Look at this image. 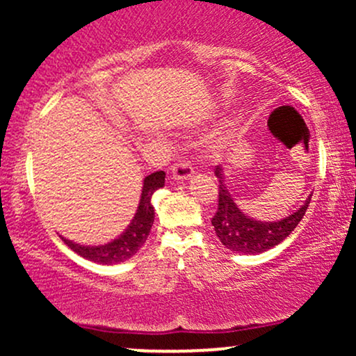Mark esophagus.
<instances>
[{
	"instance_id": "obj_1",
	"label": "esophagus",
	"mask_w": 356,
	"mask_h": 356,
	"mask_svg": "<svg viewBox=\"0 0 356 356\" xmlns=\"http://www.w3.org/2000/svg\"><path fill=\"white\" fill-rule=\"evenodd\" d=\"M192 174H194V169H192L189 162L181 161L172 165V177L175 181H186V179L192 177Z\"/></svg>"
}]
</instances>
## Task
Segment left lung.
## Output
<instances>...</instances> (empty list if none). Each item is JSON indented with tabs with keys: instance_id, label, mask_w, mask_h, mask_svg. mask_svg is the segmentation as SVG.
Here are the masks:
<instances>
[{
	"instance_id": "left-lung-1",
	"label": "left lung",
	"mask_w": 356,
	"mask_h": 356,
	"mask_svg": "<svg viewBox=\"0 0 356 356\" xmlns=\"http://www.w3.org/2000/svg\"><path fill=\"white\" fill-rule=\"evenodd\" d=\"M214 174L219 179V204L211 222L220 243L229 251L241 252V254H259L277 246L281 241L288 238L303 219L313 195L309 194L300 209L283 219L273 220V222L256 220L244 214L238 207L234 194H231L224 184L222 167L216 165Z\"/></svg>"
}]
</instances>
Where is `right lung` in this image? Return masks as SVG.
<instances>
[{"label": "right lung", "instance_id": "right-lung-1", "mask_svg": "<svg viewBox=\"0 0 356 356\" xmlns=\"http://www.w3.org/2000/svg\"><path fill=\"white\" fill-rule=\"evenodd\" d=\"M165 184V172L164 170H157V172L147 175L144 179V186H142L140 202H138L137 212L134 216L132 222L129 227L118 236L117 239L110 241L102 246H81V244L73 243L70 239H65V244L73 249L76 254H80L85 259L93 261L99 264H118L124 261L130 259L136 252L144 246L149 236L150 227L154 224V206H152V194Z\"/></svg>", "mask_w": 356, "mask_h": 356}]
</instances>
